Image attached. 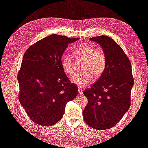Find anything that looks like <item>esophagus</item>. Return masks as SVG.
<instances>
[{
    "mask_svg": "<svg viewBox=\"0 0 148 148\" xmlns=\"http://www.w3.org/2000/svg\"><path fill=\"white\" fill-rule=\"evenodd\" d=\"M78 91H79V94H80V95H82L83 94V89L82 88H78Z\"/></svg>",
    "mask_w": 148,
    "mask_h": 148,
    "instance_id": "34e87169",
    "label": "esophagus"
}]
</instances>
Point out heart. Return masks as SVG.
I'll list each match as a JSON object with an SVG mask.
<instances>
[{
	"instance_id": "heart-1",
	"label": "heart",
	"mask_w": 148,
	"mask_h": 148,
	"mask_svg": "<svg viewBox=\"0 0 148 148\" xmlns=\"http://www.w3.org/2000/svg\"><path fill=\"white\" fill-rule=\"evenodd\" d=\"M75 55L84 60L83 65L84 72L76 73L71 78V81L79 87L86 86L96 78L100 77L104 72L107 66V56L101 48L96 49L89 44H79L75 47ZM62 66L64 72L71 75L75 71L74 60L69 53H65L61 59Z\"/></svg>"
}]
</instances>
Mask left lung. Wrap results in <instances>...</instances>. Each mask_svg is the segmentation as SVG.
Returning <instances> with one entry per match:
<instances>
[{
	"label": "left lung",
	"mask_w": 148,
	"mask_h": 148,
	"mask_svg": "<svg viewBox=\"0 0 148 148\" xmlns=\"http://www.w3.org/2000/svg\"><path fill=\"white\" fill-rule=\"evenodd\" d=\"M90 40L102 47L107 66L99 79L83 91L88 103L83 114L89 126L101 130L114 127L129 109L134 79L131 62L117 43L104 35Z\"/></svg>",
	"instance_id": "left-lung-1"
}]
</instances>
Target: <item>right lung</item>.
<instances>
[{
    "label": "right lung",
    "mask_w": 148,
    "mask_h": 148,
    "mask_svg": "<svg viewBox=\"0 0 148 148\" xmlns=\"http://www.w3.org/2000/svg\"><path fill=\"white\" fill-rule=\"evenodd\" d=\"M78 38L52 34L31 46L18 73V99L33 122L51 126L62 118L66 103L78 95V87L65 73L61 57L69 44Z\"/></svg>",
    "instance_id": "right-lung-1"
}]
</instances>
